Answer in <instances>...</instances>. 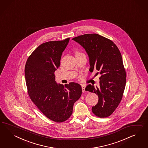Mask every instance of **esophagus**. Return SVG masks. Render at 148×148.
<instances>
[{
	"instance_id": "34e87169",
	"label": "esophagus",
	"mask_w": 148,
	"mask_h": 148,
	"mask_svg": "<svg viewBox=\"0 0 148 148\" xmlns=\"http://www.w3.org/2000/svg\"><path fill=\"white\" fill-rule=\"evenodd\" d=\"M81 87H82V92H83V93H85V92H86V86L84 85H81Z\"/></svg>"
}]
</instances>
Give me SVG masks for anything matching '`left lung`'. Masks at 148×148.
I'll return each mask as SVG.
<instances>
[{
	"mask_svg": "<svg viewBox=\"0 0 148 148\" xmlns=\"http://www.w3.org/2000/svg\"><path fill=\"white\" fill-rule=\"evenodd\" d=\"M81 45L88 56L90 71L100 72L99 87L88 85L86 90L98 95V103L92 108L100 118L110 116L120 103L126 85V72L121 55L112 40L97 34L72 39Z\"/></svg>",
	"mask_w": 148,
	"mask_h": 148,
	"instance_id": "1",
	"label": "left lung"
}]
</instances>
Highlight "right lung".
<instances>
[{"mask_svg": "<svg viewBox=\"0 0 148 148\" xmlns=\"http://www.w3.org/2000/svg\"><path fill=\"white\" fill-rule=\"evenodd\" d=\"M69 39L40 45L28 58L25 67L31 100L48 118L58 123L71 116L74 103L82 94L79 84L70 82L63 86L55 81L54 72L60 66L62 54Z\"/></svg>", "mask_w": 148, "mask_h": 148, "instance_id": "obj_1", "label": "right lung"}]
</instances>
